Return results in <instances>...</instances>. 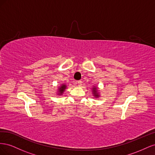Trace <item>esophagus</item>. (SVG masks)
Masks as SVG:
<instances>
[{"instance_id": "obj_1", "label": "esophagus", "mask_w": 155, "mask_h": 155, "mask_svg": "<svg viewBox=\"0 0 155 155\" xmlns=\"http://www.w3.org/2000/svg\"><path fill=\"white\" fill-rule=\"evenodd\" d=\"M76 84H78L79 86H81L82 85V81H76Z\"/></svg>"}]
</instances>
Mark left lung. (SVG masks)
I'll list each match as a JSON object with an SVG mask.
<instances>
[{"label": "left lung", "instance_id": "left-lung-1", "mask_svg": "<svg viewBox=\"0 0 155 155\" xmlns=\"http://www.w3.org/2000/svg\"><path fill=\"white\" fill-rule=\"evenodd\" d=\"M100 90H99V88L96 86H94L92 88V94L94 96V97H96V98H98L100 96Z\"/></svg>", "mask_w": 155, "mask_h": 155}]
</instances>
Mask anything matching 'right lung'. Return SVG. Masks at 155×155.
Returning <instances> with one entry per match:
<instances>
[{
  "mask_svg": "<svg viewBox=\"0 0 155 155\" xmlns=\"http://www.w3.org/2000/svg\"><path fill=\"white\" fill-rule=\"evenodd\" d=\"M67 86L66 84H61L60 86L58 87V91L56 92V94H58L59 96H62L63 94V93L64 92L65 90H66Z\"/></svg>",
  "mask_w": 155,
  "mask_h": 155,
  "instance_id": "obj_1",
  "label": "right lung"
}]
</instances>
